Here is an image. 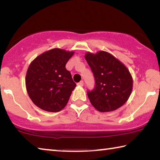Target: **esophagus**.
Returning a JSON list of instances; mask_svg holds the SVG:
<instances>
[{
    "mask_svg": "<svg viewBox=\"0 0 160 160\" xmlns=\"http://www.w3.org/2000/svg\"><path fill=\"white\" fill-rule=\"evenodd\" d=\"M77 85H78V86H80V87H82V86H83V85H84V82H83L82 80V81H80V82H78V83L77 84Z\"/></svg>",
    "mask_w": 160,
    "mask_h": 160,
    "instance_id": "esophagus-1",
    "label": "esophagus"
}]
</instances>
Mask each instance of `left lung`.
<instances>
[{"label":"left lung","instance_id":"1","mask_svg":"<svg viewBox=\"0 0 160 160\" xmlns=\"http://www.w3.org/2000/svg\"><path fill=\"white\" fill-rule=\"evenodd\" d=\"M85 58L95 79V88L88 92L92 105L100 112H112L123 106L132 90V78L125 65L104 51L88 52Z\"/></svg>","mask_w":160,"mask_h":160}]
</instances>
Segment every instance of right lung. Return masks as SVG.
<instances>
[{
  "label": "right lung",
  "instance_id": "right-lung-1",
  "mask_svg": "<svg viewBox=\"0 0 160 160\" xmlns=\"http://www.w3.org/2000/svg\"><path fill=\"white\" fill-rule=\"evenodd\" d=\"M74 51L58 48L45 51L29 66L26 88L32 102L49 112H60L66 106L75 84L66 65Z\"/></svg>",
  "mask_w": 160,
  "mask_h": 160
}]
</instances>
